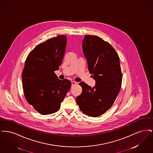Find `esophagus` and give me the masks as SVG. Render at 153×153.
Listing matches in <instances>:
<instances>
[{"mask_svg": "<svg viewBox=\"0 0 153 153\" xmlns=\"http://www.w3.org/2000/svg\"><path fill=\"white\" fill-rule=\"evenodd\" d=\"M71 82H72V86H73V85H76L77 84V82L74 81H72Z\"/></svg>", "mask_w": 153, "mask_h": 153, "instance_id": "1", "label": "esophagus"}]
</instances>
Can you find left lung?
I'll list each match as a JSON object with an SVG mask.
<instances>
[{
	"label": "left lung",
	"instance_id": "1",
	"mask_svg": "<svg viewBox=\"0 0 153 153\" xmlns=\"http://www.w3.org/2000/svg\"><path fill=\"white\" fill-rule=\"evenodd\" d=\"M82 46L88 70L96 82L94 87L80 82L82 91L76 102L83 114L97 117L111 107L120 89V61L115 50L99 36H85Z\"/></svg>",
	"mask_w": 153,
	"mask_h": 153
}]
</instances>
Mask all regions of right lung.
Wrapping results in <instances>:
<instances>
[{"mask_svg":"<svg viewBox=\"0 0 153 153\" xmlns=\"http://www.w3.org/2000/svg\"><path fill=\"white\" fill-rule=\"evenodd\" d=\"M67 38L57 36L39 44L29 54L22 74L26 100L41 115L58 111L71 87V82L61 80L54 73L64 57Z\"/></svg>","mask_w":153,"mask_h":153,"instance_id":"1","label":"right lung"}]
</instances>
